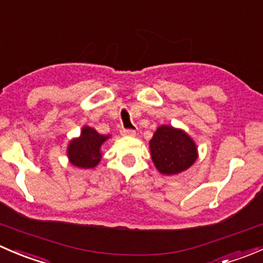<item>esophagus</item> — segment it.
Returning a JSON list of instances; mask_svg holds the SVG:
<instances>
[{
    "label": "esophagus",
    "mask_w": 263,
    "mask_h": 263,
    "mask_svg": "<svg viewBox=\"0 0 263 263\" xmlns=\"http://www.w3.org/2000/svg\"><path fill=\"white\" fill-rule=\"evenodd\" d=\"M121 135L122 136H135V135H136V131L132 128H122Z\"/></svg>",
    "instance_id": "34e87169"
}]
</instances>
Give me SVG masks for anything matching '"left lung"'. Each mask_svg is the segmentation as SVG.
<instances>
[{
    "label": "left lung",
    "instance_id": "8db88e82",
    "mask_svg": "<svg viewBox=\"0 0 263 263\" xmlns=\"http://www.w3.org/2000/svg\"><path fill=\"white\" fill-rule=\"evenodd\" d=\"M151 159L161 174H177L190 168L197 159L195 142L182 129L160 126L150 140Z\"/></svg>",
    "mask_w": 263,
    "mask_h": 263
}]
</instances>
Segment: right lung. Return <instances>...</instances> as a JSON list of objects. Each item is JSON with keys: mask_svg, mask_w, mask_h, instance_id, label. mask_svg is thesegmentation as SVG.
<instances>
[{"mask_svg": "<svg viewBox=\"0 0 263 263\" xmlns=\"http://www.w3.org/2000/svg\"><path fill=\"white\" fill-rule=\"evenodd\" d=\"M107 139L108 136L99 135L91 127H84L81 136L68 145L70 161L79 168H94L102 158L100 146Z\"/></svg>", "mask_w": 263, "mask_h": 263, "instance_id": "1", "label": "right lung"}]
</instances>
